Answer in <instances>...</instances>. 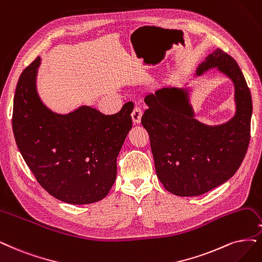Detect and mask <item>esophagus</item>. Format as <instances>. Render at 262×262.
<instances>
[{
	"instance_id": "1",
	"label": "esophagus",
	"mask_w": 262,
	"mask_h": 262,
	"mask_svg": "<svg viewBox=\"0 0 262 262\" xmlns=\"http://www.w3.org/2000/svg\"><path fill=\"white\" fill-rule=\"evenodd\" d=\"M141 116H142V110L140 106H135L134 111L132 113V119L135 124H139L141 122Z\"/></svg>"
}]
</instances>
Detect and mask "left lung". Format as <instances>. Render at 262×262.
Listing matches in <instances>:
<instances>
[{
    "label": "left lung",
    "instance_id": "left-lung-1",
    "mask_svg": "<svg viewBox=\"0 0 262 262\" xmlns=\"http://www.w3.org/2000/svg\"><path fill=\"white\" fill-rule=\"evenodd\" d=\"M225 74L234 87L235 112L219 125L196 119L192 86H166L144 97L148 109L141 124L149 133L154 166L164 188L178 196H198L228 181L237 171L250 139V92L236 61L215 50L194 76L210 69Z\"/></svg>",
    "mask_w": 262,
    "mask_h": 262
}]
</instances>
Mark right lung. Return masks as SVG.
Segmentation results:
<instances>
[{
    "label": "right lung",
    "instance_id": "right-lung-1",
    "mask_svg": "<svg viewBox=\"0 0 262 262\" xmlns=\"http://www.w3.org/2000/svg\"><path fill=\"white\" fill-rule=\"evenodd\" d=\"M41 58L24 70L14 97L13 130L27 165L51 195L73 205L106 196L116 158L132 129L134 104L104 115L92 105L58 113L43 102L36 80Z\"/></svg>",
    "mask_w": 262,
    "mask_h": 262
}]
</instances>
